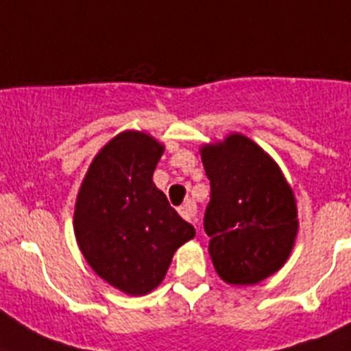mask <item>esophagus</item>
Here are the masks:
<instances>
[{"mask_svg":"<svg viewBox=\"0 0 351 351\" xmlns=\"http://www.w3.org/2000/svg\"><path fill=\"white\" fill-rule=\"evenodd\" d=\"M178 212H180V216L184 217L185 221H189V223H194L196 221V205L191 202H187L185 205H182L180 208H178Z\"/></svg>","mask_w":351,"mask_h":351,"instance_id":"esophagus-1","label":"esophagus"}]
</instances>
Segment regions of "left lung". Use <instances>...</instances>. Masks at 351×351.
<instances>
[{"label": "left lung", "mask_w": 351, "mask_h": 351, "mask_svg": "<svg viewBox=\"0 0 351 351\" xmlns=\"http://www.w3.org/2000/svg\"><path fill=\"white\" fill-rule=\"evenodd\" d=\"M210 202L203 228L217 275L253 285L276 273L293 250L298 219L293 191L273 158L241 134L202 148Z\"/></svg>", "instance_id": "left-lung-1"}]
</instances>
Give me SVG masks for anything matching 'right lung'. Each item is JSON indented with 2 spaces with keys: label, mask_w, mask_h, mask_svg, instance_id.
<instances>
[{
  "label": "right lung",
  "mask_w": 351,
  "mask_h": 351,
  "mask_svg": "<svg viewBox=\"0 0 351 351\" xmlns=\"http://www.w3.org/2000/svg\"><path fill=\"white\" fill-rule=\"evenodd\" d=\"M162 153L149 135L123 132L96 155L76 199L75 235L85 261L134 296L155 289L176 250L196 234L153 184Z\"/></svg>",
  "instance_id": "right-lung-1"
}]
</instances>
